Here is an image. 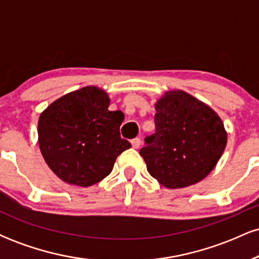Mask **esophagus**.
Returning <instances> with one entry per match:
<instances>
[{
  "instance_id": "34e87169",
  "label": "esophagus",
  "mask_w": 259,
  "mask_h": 259,
  "mask_svg": "<svg viewBox=\"0 0 259 259\" xmlns=\"http://www.w3.org/2000/svg\"><path fill=\"white\" fill-rule=\"evenodd\" d=\"M132 145H133L134 148H139L140 145H141V140H140L139 138L132 140Z\"/></svg>"
}]
</instances>
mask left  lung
<instances>
[{
	"label": "left lung",
	"mask_w": 259,
	"mask_h": 259,
	"mask_svg": "<svg viewBox=\"0 0 259 259\" xmlns=\"http://www.w3.org/2000/svg\"><path fill=\"white\" fill-rule=\"evenodd\" d=\"M156 133L145 139L140 154L154 179L181 189L207 177L227 146L218 114L185 91L165 92L156 103Z\"/></svg>",
	"instance_id": "1"
}]
</instances>
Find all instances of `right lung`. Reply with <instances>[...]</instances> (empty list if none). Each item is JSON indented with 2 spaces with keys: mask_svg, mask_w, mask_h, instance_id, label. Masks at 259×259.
<instances>
[{
  "mask_svg": "<svg viewBox=\"0 0 259 259\" xmlns=\"http://www.w3.org/2000/svg\"><path fill=\"white\" fill-rule=\"evenodd\" d=\"M102 89L86 86L56 100L40 114L38 146L47 165L68 184L88 187L112 171L115 159L132 147L120 138V111H108Z\"/></svg>",
  "mask_w": 259,
  "mask_h": 259,
  "instance_id": "add662e5",
  "label": "right lung"
}]
</instances>
